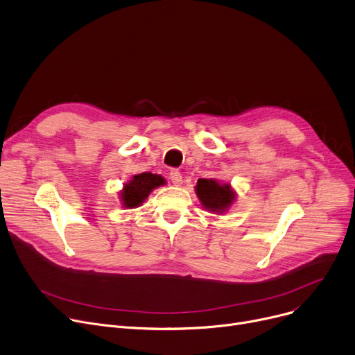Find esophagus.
<instances>
[{
    "instance_id": "obj_1",
    "label": "esophagus",
    "mask_w": 355,
    "mask_h": 355,
    "mask_svg": "<svg viewBox=\"0 0 355 355\" xmlns=\"http://www.w3.org/2000/svg\"><path fill=\"white\" fill-rule=\"evenodd\" d=\"M169 176H171V180H172V183L175 184V186H180L182 184V173L179 172V171H171V173H169Z\"/></svg>"
}]
</instances>
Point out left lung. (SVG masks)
I'll return each instance as SVG.
<instances>
[{"mask_svg": "<svg viewBox=\"0 0 355 355\" xmlns=\"http://www.w3.org/2000/svg\"><path fill=\"white\" fill-rule=\"evenodd\" d=\"M195 192L206 211L223 214L236 199V193L229 183H220L215 179H199Z\"/></svg>", "mask_w": 355, "mask_h": 355, "instance_id": "obj_1", "label": "left lung"}]
</instances>
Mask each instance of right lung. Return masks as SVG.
<instances>
[{
	"label": "right lung",
	"mask_w": 355,
	"mask_h": 355,
	"mask_svg": "<svg viewBox=\"0 0 355 355\" xmlns=\"http://www.w3.org/2000/svg\"><path fill=\"white\" fill-rule=\"evenodd\" d=\"M164 183L166 180L160 175H153L150 172L135 175L133 179L124 184L120 191L121 206L126 209H135L148 199L153 189L163 186Z\"/></svg>",
	"instance_id": "obj_1"
}]
</instances>
